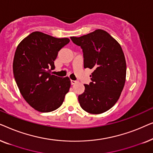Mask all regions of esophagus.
I'll return each mask as SVG.
<instances>
[{"label":"esophagus","instance_id":"34e87169","mask_svg":"<svg viewBox=\"0 0 153 153\" xmlns=\"http://www.w3.org/2000/svg\"><path fill=\"white\" fill-rule=\"evenodd\" d=\"M76 83V81L71 80V84H72V85H74V84H75V83Z\"/></svg>","mask_w":153,"mask_h":153}]
</instances>
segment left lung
<instances>
[{
  "mask_svg": "<svg viewBox=\"0 0 153 153\" xmlns=\"http://www.w3.org/2000/svg\"><path fill=\"white\" fill-rule=\"evenodd\" d=\"M72 41L80 46L84 68L94 69L89 85L79 95L81 107L92 114L106 112L118 101L126 79V61L118 42L105 30L97 29Z\"/></svg>",
  "mask_w": 153,
  "mask_h": 153,
  "instance_id": "8db88e82",
  "label": "left lung"
}]
</instances>
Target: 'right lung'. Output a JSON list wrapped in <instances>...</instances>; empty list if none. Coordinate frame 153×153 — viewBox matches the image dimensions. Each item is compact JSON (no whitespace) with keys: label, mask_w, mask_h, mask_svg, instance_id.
I'll list each match as a JSON object with an SVG mask.
<instances>
[{"label":"right lung","mask_w":153,"mask_h":153,"mask_svg":"<svg viewBox=\"0 0 153 153\" xmlns=\"http://www.w3.org/2000/svg\"><path fill=\"white\" fill-rule=\"evenodd\" d=\"M68 38H56L39 31L30 33L19 44L13 60V73L23 97L39 112L47 113L62 105L70 90L69 77L51 74L60 49Z\"/></svg>","instance_id":"add662e5"}]
</instances>
